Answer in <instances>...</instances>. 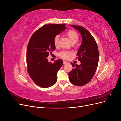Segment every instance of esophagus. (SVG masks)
Instances as JSON below:
<instances>
[{"label": "esophagus", "mask_w": 121, "mask_h": 121, "mask_svg": "<svg viewBox=\"0 0 121 121\" xmlns=\"http://www.w3.org/2000/svg\"><path fill=\"white\" fill-rule=\"evenodd\" d=\"M68 63V62L67 61H64V65H65V64H67Z\"/></svg>", "instance_id": "34e87169"}]
</instances>
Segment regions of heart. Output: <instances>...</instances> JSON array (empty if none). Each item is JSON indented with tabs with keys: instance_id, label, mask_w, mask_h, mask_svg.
Masks as SVG:
<instances>
[{
	"instance_id": "obj_1",
	"label": "heart",
	"mask_w": 121,
	"mask_h": 121,
	"mask_svg": "<svg viewBox=\"0 0 121 121\" xmlns=\"http://www.w3.org/2000/svg\"><path fill=\"white\" fill-rule=\"evenodd\" d=\"M66 35L70 40L72 43H76L78 40V35L77 33L74 30H69L66 33ZM60 37L58 35H56L54 37L53 39V43L55 46H58L59 44ZM72 52L69 51H63L60 53L59 56L60 57L64 59H68L72 55Z\"/></svg>"
}]
</instances>
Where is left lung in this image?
I'll return each mask as SVG.
<instances>
[{"label": "left lung", "mask_w": 121, "mask_h": 121, "mask_svg": "<svg viewBox=\"0 0 121 121\" xmlns=\"http://www.w3.org/2000/svg\"><path fill=\"white\" fill-rule=\"evenodd\" d=\"M70 26L79 31L82 40L77 54L81 64L71 63L73 69L69 73V77L74 85L83 86L90 82L96 71L99 59L98 47L95 40L87 29L79 26Z\"/></svg>", "instance_id": "left-lung-1"}]
</instances>
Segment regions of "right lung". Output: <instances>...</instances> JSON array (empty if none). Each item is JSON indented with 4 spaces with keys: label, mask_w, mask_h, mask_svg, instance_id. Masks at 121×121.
Segmentation results:
<instances>
[{
    "label": "right lung",
    "mask_w": 121,
    "mask_h": 121,
    "mask_svg": "<svg viewBox=\"0 0 121 121\" xmlns=\"http://www.w3.org/2000/svg\"><path fill=\"white\" fill-rule=\"evenodd\" d=\"M65 28V24L44 25L33 34L29 40L27 50V70L33 81L42 88L52 86L57 81V72L63 61L58 59L52 64L47 57L56 49L54 37Z\"/></svg>",
    "instance_id": "1"
}]
</instances>
